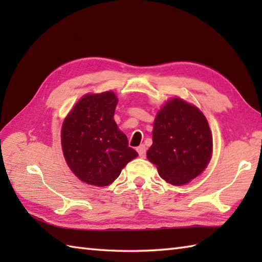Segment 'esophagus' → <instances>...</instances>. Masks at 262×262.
Returning <instances> with one entry per match:
<instances>
[{"mask_svg": "<svg viewBox=\"0 0 262 262\" xmlns=\"http://www.w3.org/2000/svg\"><path fill=\"white\" fill-rule=\"evenodd\" d=\"M137 152H138V154H140V157L141 158H145V155H146V147H145V145H140L137 147Z\"/></svg>", "mask_w": 262, "mask_h": 262, "instance_id": "34e87169", "label": "esophagus"}]
</instances>
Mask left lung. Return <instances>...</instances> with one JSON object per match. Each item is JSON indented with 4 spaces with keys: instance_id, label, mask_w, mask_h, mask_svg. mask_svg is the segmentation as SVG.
I'll return each instance as SVG.
<instances>
[{
    "instance_id": "1",
    "label": "left lung",
    "mask_w": 262,
    "mask_h": 262,
    "mask_svg": "<svg viewBox=\"0 0 262 262\" xmlns=\"http://www.w3.org/2000/svg\"><path fill=\"white\" fill-rule=\"evenodd\" d=\"M153 144L146 153L160 177L174 186L194 179L208 165L213 137L208 122L197 107L173 98L154 120Z\"/></svg>"
}]
</instances>
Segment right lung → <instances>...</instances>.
Masks as SVG:
<instances>
[{
	"label": "right lung",
	"instance_id": "add662e5",
	"mask_svg": "<svg viewBox=\"0 0 262 262\" xmlns=\"http://www.w3.org/2000/svg\"><path fill=\"white\" fill-rule=\"evenodd\" d=\"M117 103L114 92L86 94L64 119V158L72 172L88 185H110L138 155L114 120Z\"/></svg>",
	"mask_w": 262,
	"mask_h": 262
}]
</instances>
